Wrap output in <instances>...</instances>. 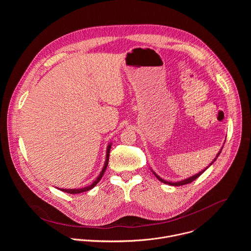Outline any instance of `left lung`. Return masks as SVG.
<instances>
[{
  "instance_id": "1",
  "label": "left lung",
  "mask_w": 251,
  "mask_h": 251,
  "mask_svg": "<svg viewBox=\"0 0 251 251\" xmlns=\"http://www.w3.org/2000/svg\"><path fill=\"white\" fill-rule=\"evenodd\" d=\"M225 143V142H224ZM222 149H223V146L221 147V149H220V151L217 152V154H216V156L215 157V159L210 163V165L208 166V167H206L205 169H203L201 172H199V173H197V174H195V175H193V176H191V177H189V178H186V179H181V180H178V181H175V182H173V181H168V180H165L164 179H161L155 172H153L151 169V171L153 173V175L158 179V180H160L161 182H163V183H166V184H169V185H173V186H179V185H183V184H186V183H189V182H191V181H193L194 179H197L198 177H200L214 162H215V160H216V158L218 157V155L220 154V152H221V151H222Z\"/></svg>"
}]
</instances>
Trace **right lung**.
<instances>
[{"instance_id":"right-lung-1","label":"right lung","mask_w":251,"mask_h":251,"mask_svg":"<svg viewBox=\"0 0 251 251\" xmlns=\"http://www.w3.org/2000/svg\"><path fill=\"white\" fill-rule=\"evenodd\" d=\"M111 146H112V143L110 142L107 146V149H106V157H105L104 166H103V168H102L100 174L99 175V177L94 180V182H93L92 184H90V185H88V186H85V187H82V188H69V189H68V188H58V189L64 191V192L70 193V194H77V193H82V192H85V191H88V190L94 188V187L97 185V183L101 179L103 174H104V172H105V170H106V168H107L108 161H109V153H110ZM56 188H57V187H56Z\"/></svg>"}]
</instances>
